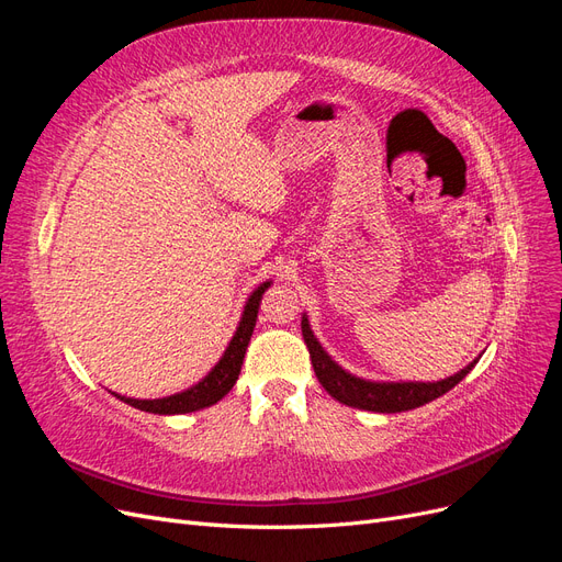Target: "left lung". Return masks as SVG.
I'll return each mask as SVG.
<instances>
[{
  "instance_id": "obj_1",
  "label": "left lung",
  "mask_w": 562,
  "mask_h": 562,
  "mask_svg": "<svg viewBox=\"0 0 562 562\" xmlns=\"http://www.w3.org/2000/svg\"><path fill=\"white\" fill-rule=\"evenodd\" d=\"M302 337H304V345L310 349V359L323 389H326L328 394L339 403L361 407V411H372V413L413 411V407H419L424 403L448 394V391L462 382L471 372V368L479 363L473 361L464 370H459L457 375L440 382H368V380L349 375V372H345L326 351H323V347L316 342V337L310 328V321L304 316H302Z\"/></svg>"
}]
</instances>
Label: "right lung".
<instances>
[{"instance_id": "1", "label": "right lung", "mask_w": 562, "mask_h": 562, "mask_svg": "<svg viewBox=\"0 0 562 562\" xmlns=\"http://www.w3.org/2000/svg\"><path fill=\"white\" fill-rule=\"evenodd\" d=\"M267 288H269V281L255 288L252 295L246 302L241 323H239V328H236L225 356L220 359V363L199 384H194L192 389H187V391H180V394H176V396L155 398V401H138V398H126V396H116V394L114 396L122 398L124 403H128L133 407H138V411L155 413V415L194 413V411H201V407H209V405L217 403L236 384V380H239L246 347L250 342L255 318H258V310H260V300H262V293L267 291Z\"/></svg>"}]
</instances>
